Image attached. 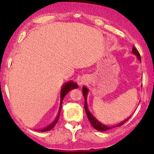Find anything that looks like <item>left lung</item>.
Returning a JSON list of instances; mask_svg holds the SVG:
<instances>
[{
    "mask_svg": "<svg viewBox=\"0 0 154 154\" xmlns=\"http://www.w3.org/2000/svg\"><path fill=\"white\" fill-rule=\"evenodd\" d=\"M132 54H135V56H137V58L138 59L139 61H141L140 55L138 51L136 49L135 47L133 46V48H132ZM82 93H83V95H84V98H85V110L86 114H87L88 120H89V122H91V125L95 129V130H98V131H101V132L106 131V130H110V129H111V128H116V127L122 126V125H124V124H125L129 119H130V117H129V118H128V119H125L123 122H122L118 124V125H116V126L109 127V126H107V125H103V124H102L100 122L98 121V120H97L96 118H95V116L91 114V111H90L89 109H88V103H87V96H88V88H86L85 86H83L82 87Z\"/></svg>",
    "mask_w": 154,
    "mask_h": 154,
    "instance_id": "8db88e82",
    "label": "left lung"
}]
</instances>
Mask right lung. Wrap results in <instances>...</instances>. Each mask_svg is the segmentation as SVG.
I'll return each mask as SVG.
<instances>
[{
    "label": "right lung",
    "instance_id": "1",
    "mask_svg": "<svg viewBox=\"0 0 154 154\" xmlns=\"http://www.w3.org/2000/svg\"><path fill=\"white\" fill-rule=\"evenodd\" d=\"M78 88V85H77L76 82H74L73 81H69V82H67L66 83H65V84L63 85L62 88H61V90L60 107L59 109V113H58V114H57V116H56V119H54V121L52 123L50 124V125H48L47 127H45V128H44L43 129H40V130H37L38 131L46 132V131H49V130H52V129L54 128V126L56 125V124L57 123L58 120H59V119L60 112H61V104H62L63 98H64L65 95H66L67 93H69V92L71 91V90H73V89H75V88Z\"/></svg>",
    "mask_w": 154,
    "mask_h": 154
}]
</instances>
